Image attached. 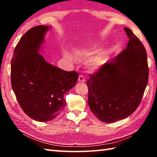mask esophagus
Segmentation results:
<instances>
[{
    "label": "esophagus",
    "mask_w": 157,
    "mask_h": 157,
    "mask_svg": "<svg viewBox=\"0 0 157 157\" xmlns=\"http://www.w3.org/2000/svg\"><path fill=\"white\" fill-rule=\"evenodd\" d=\"M78 81L79 82H85V79L84 78L83 75H79V78H78Z\"/></svg>",
    "instance_id": "34e87169"
}]
</instances>
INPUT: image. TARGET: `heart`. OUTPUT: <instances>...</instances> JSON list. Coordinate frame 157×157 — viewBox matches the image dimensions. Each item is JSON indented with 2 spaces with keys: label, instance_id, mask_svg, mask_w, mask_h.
Returning <instances> with one entry per match:
<instances>
[{
  "label": "heart",
  "instance_id": "obj_1",
  "mask_svg": "<svg viewBox=\"0 0 157 157\" xmlns=\"http://www.w3.org/2000/svg\"><path fill=\"white\" fill-rule=\"evenodd\" d=\"M97 48L98 46L96 45H86V46H82L75 49V54L76 55L77 57L81 58V59H86V58H88L91 55L94 54L95 50L97 49ZM64 56L68 60H73V57L68 52L64 53ZM105 58V55L104 52L98 53L97 55H94V56H92L89 59H88V60L86 62V66L91 71L98 70V69H99L102 66L103 62H104Z\"/></svg>",
  "mask_w": 157,
  "mask_h": 157
}]
</instances>
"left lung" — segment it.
<instances>
[{
  "label": "left lung",
  "mask_w": 157,
  "mask_h": 157,
  "mask_svg": "<svg viewBox=\"0 0 157 157\" xmlns=\"http://www.w3.org/2000/svg\"><path fill=\"white\" fill-rule=\"evenodd\" d=\"M125 50L90 75L86 84L91 111L100 121L113 123L127 118L139 107L147 84V52L129 28Z\"/></svg>",
  "instance_id": "left-lung-1"
}]
</instances>
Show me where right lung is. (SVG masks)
Listing matches in <instances>:
<instances>
[{
    "label": "right lung",
    "mask_w": 157,
    "mask_h": 157,
    "mask_svg": "<svg viewBox=\"0 0 157 157\" xmlns=\"http://www.w3.org/2000/svg\"><path fill=\"white\" fill-rule=\"evenodd\" d=\"M50 27L37 25L21 37L11 62V84L25 113L39 122L52 120L64 107V94L79 74L52 66L39 53Z\"/></svg>",
    "instance_id": "1"
}]
</instances>
